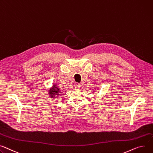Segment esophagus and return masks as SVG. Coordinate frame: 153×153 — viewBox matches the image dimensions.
Instances as JSON below:
<instances>
[{"mask_svg": "<svg viewBox=\"0 0 153 153\" xmlns=\"http://www.w3.org/2000/svg\"><path fill=\"white\" fill-rule=\"evenodd\" d=\"M74 87H75L76 89H79V88L81 87V85H80V84L76 83V84H75V85H74Z\"/></svg>", "mask_w": 153, "mask_h": 153, "instance_id": "34e87169", "label": "esophagus"}]
</instances>
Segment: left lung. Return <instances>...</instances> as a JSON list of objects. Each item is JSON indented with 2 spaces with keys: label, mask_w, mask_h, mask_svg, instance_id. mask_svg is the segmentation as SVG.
Listing matches in <instances>:
<instances>
[{
  "label": "left lung",
  "mask_w": 153,
  "mask_h": 153,
  "mask_svg": "<svg viewBox=\"0 0 153 153\" xmlns=\"http://www.w3.org/2000/svg\"><path fill=\"white\" fill-rule=\"evenodd\" d=\"M95 88H96V87H95Z\"/></svg>",
  "instance_id": "obj_1"
}]
</instances>
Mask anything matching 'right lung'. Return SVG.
<instances>
[{"label":"right lung","mask_w":153,"mask_h":153,"mask_svg":"<svg viewBox=\"0 0 153 153\" xmlns=\"http://www.w3.org/2000/svg\"><path fill=\"white\" fill-rule=\"evenodd\" d=\"M62 90L59 88L58 85L53 84L49 90H48V95L50 97V98H55V97H57L59 95L60 93H62Z\"/></svg>","instance_id":"right-lung-1"}]
</instances>
